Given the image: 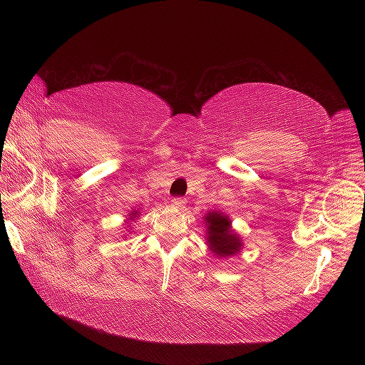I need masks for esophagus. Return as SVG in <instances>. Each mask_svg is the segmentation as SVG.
Here are the masks:
<instances>
[{"label": "esophagus", "instance_id": "34e87169", "mask_svg": "<svg viewBox=\"0 0 365 365\" xmlns=\"http://www.w3.org/2000/svg\"><path fill=\"white\" fill-rule=\"evenodd\" d=\"M170 205L175 209H182L185 207V205H187V200H185V197H174V200L170 201Z\"/></svg>", "mask_w": 365, "mask_h": 365}]
</instances>
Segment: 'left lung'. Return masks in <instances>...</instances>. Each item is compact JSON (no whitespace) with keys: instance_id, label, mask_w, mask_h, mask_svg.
Here are the masks:
<instances>
[{"instance_id":"1","label":"left lung","mask_w":365,"mask_h":365,"mask_svg":"<svg viewBox=\"0 0 365 365\" xmlns=\"http://www.w3.org/2000/svg\"><path fill=\"white\" fill-rule=\"evenodd\" d=\"M206 222V240L207 248L217 257L235 256L243 246L242 238L237 232L232 230V220L224 212H207Z\"/></svg>"}]
</instances>
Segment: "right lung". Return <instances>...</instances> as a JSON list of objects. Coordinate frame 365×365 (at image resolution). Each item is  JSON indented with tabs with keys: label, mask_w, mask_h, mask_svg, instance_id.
Segmentation results:
<instances>
[{
	"label": "right lung",
	"mask_w": 365,
	"mask_h": 365,
	"mask_svg": "<svg viewBox=\"0 0 365 365\" xmlns=\"http://www.w3.org/2000/svg\"><path fill=\"white\" fill-rule=\"evenodd\" d=\"M128 215H130V217L132 219H135V217H138V211H132L130 214H128Z\"/></svg>",
	"instance_id": "1"
}]
</instances>
